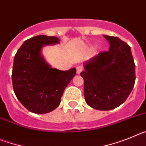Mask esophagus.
Masks as SVG:
<instances>
[{
    "label": "esophagus",
    "instance_id": "obj_1",
    "mask_svg": "<svg viewBox=\"0 0 146 146\" xmlns=\"http://www.w3.org/2000/svg\"><path fill=\"white\" fill-rule=\"evenodd\" d=\"M82 71V66H78L77 67V74H80V73Z\"/></svg>",
    "mask_w": 146,
    "mask_h": 146
}]
</instances>
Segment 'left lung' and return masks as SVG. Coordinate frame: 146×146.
<instances>
[{
  "instance_id": "left-lung-1",
  "label": "left lung",
  "mask_w": 146,
  "mask_h": 146,
  "mask_svg": "<svg viewBox=\"0 0 146 146\" xmlns=\"http://www.w3.org/2000/svg\"><path fill=\"white\" fill-rule=\"evenodd\" d=\"M110 44L106 52L83 63L86 103L98 110H110L123 104L134 87L135 65L131 48L118 37L104 35Z\"/></svg>"
}]
</instances>
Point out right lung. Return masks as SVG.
Wrapping results in <instances>:
<instances>
[{"label":"right lung","mask_w":146,"mask_h":146,"mask_svg":"<svg viewBox=\"0 0 146 146\" xmlns=\"http://www.w3.org/2000/svg\"><path fill=\"white\" fill-rule=\"evenodd\" d=\"M60 44L55 36L38 35L27 39L14 58L12 85L18 100L30 112L44 114L59 106L76 69L60 71L52 68L42 55L43 47Z\"/></svg>","instance_id":"obj_1"}]
</instances>
